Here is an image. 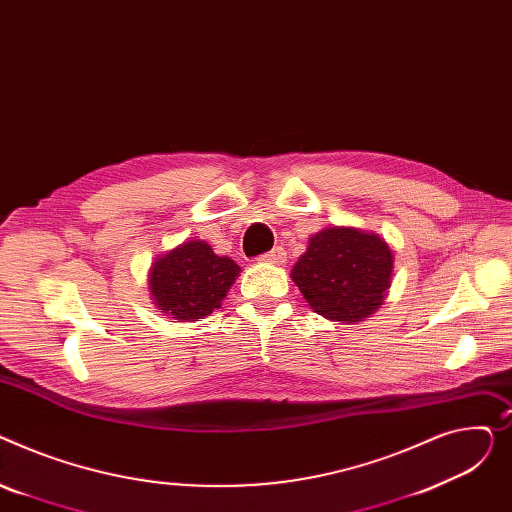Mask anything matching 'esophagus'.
<instances>
[{"instance_id":"1","label":"esophagus","mask_w":512,"mask_h":512,"mask_svg":"<svg viewBox=\"0 0 512 512\" xmlns=\"http://www.w3.org/2000/svg\"><path fill=\"white\" fill-rule=\"evenodd\" d=\"M285 260H287V252L283 248H275L273 252L260 256V262H264V264H277V266H281Z\"/></svg>"}]
</instances>
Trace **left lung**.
Here are the masks:
<instances>
[{"label":"left lung","mask_w":512,"mask_h":512,"mask_svg":"<svg viewBox=\"0 0 512 512\" xmlns=\"http://www.w3.org/2000/svg\"><path fill=\"white\" fill-rule=\"evenodd\" d=\"M395 256L384 239L355 227H324L291 268L310 308L326 320L357 324L384 304Z\"/></svg>","instance_id":"left-lung-1"}]
</instances>
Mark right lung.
<instances>
[{"mask_svg":"<svg viewBox=\"0 0 512 512\" xmlns=\"http://www.w3.org/2000/svg\"><path fill=\"white\" fill-rule=\"evenodd\" d=\"M239 273L242 268L229 256H217L204 239H188L150 264L148 291L169 318L196 322L221 308Z\"/></svg>","mask_w":512,"mask_h":512,"instance_id":"1","label":"right lung"}]
</instances>
